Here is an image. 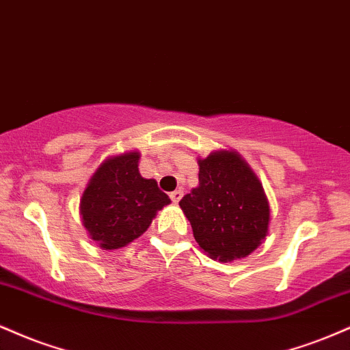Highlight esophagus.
Segmentation results:
<instances>
[{
  "instance_id": "34e87169",
  "label": "esophagus",
  "mask_w": 350,
  "mask_h": 350,
  "mask_svg": "<svg viewBox=\"0 0 350 350\" xmlns=\"http://www.w3.org/2000/svg\"><path fill=\"white\" fill-rule=\"evenodd\" d=\"M170 198H171V200L174 204H178L179 200H180V198H183V191H174V192H171L170 194Z\"/></svg>"
}]
</instances>
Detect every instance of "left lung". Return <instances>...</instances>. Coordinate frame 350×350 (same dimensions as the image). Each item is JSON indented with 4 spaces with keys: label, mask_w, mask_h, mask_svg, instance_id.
I'll use <instances>...</instances> for the list:
<instances>
[{
    "label": "left lung",
    "mask_w": 350,
    "mask_h": 350,
    "mask_svg": "<svg viewBox=\"0 0 350 350\" xmlns=\"http://www.w3.org/2000/svg\"><path fill=\"white\" fill-rule=\"evenodd\" d=\"M196 242L211 258L232 262L262 243L270 207L262 184L234 151L199 159V186L179 202Z\"/></svg>",
    "instance_id": "left-lung-1"
}]
</instances>
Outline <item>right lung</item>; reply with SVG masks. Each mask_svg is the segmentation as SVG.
Listing matches in <instances>:
<instances>
[{"instance_id": "1", "label": "right lung", "mask_w": 350, "mask_h": 350, "mask_svg": "<svg viewBox=\"0 0 350 350\" xmlns=\"http://www.w3.org/2000/svg\"><path fill=\"white\" fill-rule=\"evenodd\" d=\"M139 152L107 159L83 191L80 214L103 250H116L148 230L156 212L171 202L154 179L142 178Z\"/></svg>"}]
</instances>
